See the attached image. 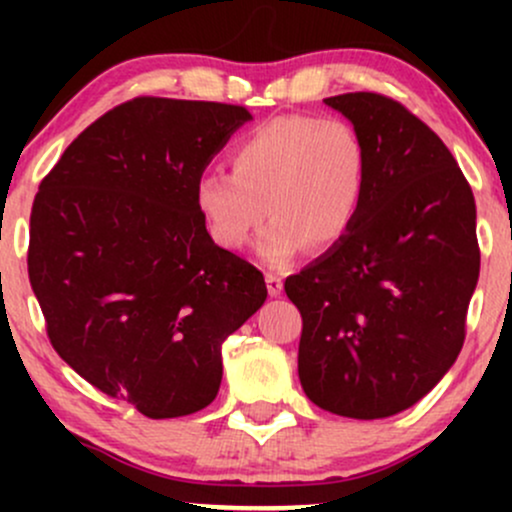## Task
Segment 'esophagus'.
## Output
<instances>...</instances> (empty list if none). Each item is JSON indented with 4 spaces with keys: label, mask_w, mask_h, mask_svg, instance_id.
<instances>
[{
    "label": "esophagus",
    "mask_w": 512,
    "mask_h": 512,
    "mask_svg": "<svg viewBox=\"0 0 512 512\" xmlns=\"http://www.w3.org/2000/svg\"><path fill=\"white\" fill-rule=\"evenodd\" d=\"M264 281H267V291H269V296H279V293L284 291V279H281L279 274L267 272V276H264Z\"/></svg>",
    "instance_id": "34e87169"
}]
</instances>
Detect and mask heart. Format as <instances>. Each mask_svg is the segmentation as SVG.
Masks as SVG:
<instances>
[{
	"label": "heart",
	"instance_id": "obj_1",
	"mask_svg": "<svg viewBox=\"0 0 512 512\" xmlns=\"http://www.w3.org/2000/svg\"><path fill=\"white\" fill-rule=\"evenodd\" d=\"M233 173L209 170L195 207L219 248L243 250L267 219L257 252L286 267L310 243L330 248L354 228L366 195L368 151L339 117L286 115L252 129L231 151Z\"/></svg>",
	"mask_w": 512,
	"mask_h": 512
}]
</instances>
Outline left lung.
Wrapping results in <instances>:
<instances>
[{
	"mask_svg": "<svg viewBox=\"0 0 512 512\" xmlns=\"http://www.w3.org/2000/svg\"><path fill=\"white\" fill-rule=\"evenodd\" d=\"M361 134L368 178L346 236L284 289L301 310L298 378L320 409L385 419L426 397L464 342L477 207L448 146L380 93L325 98Z\"/></svg>",
	"mask_w": 512,
	"mask_h": 512,
	"instance_id": "1",
	"label": "left lung"
}]
</instances>
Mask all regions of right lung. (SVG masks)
<instances>
[{
    "mask_svg": "<svg viewBox=\"0 0 512 512\" xmlns=\"http://www.w3.org/2000/svg\"><path fill=\"white\" fill-rule=\"evenodd\" d=\"M243 105L134 98L98 117L40 182L28 276L62 361L149 419L214 402L221 344L262 308L260 269L195 207Z\"/></svg>",
    "mask_w": 512,
    "mask_h": 512,
    "instance_id": "right-lung-1",
    "label": "right lung"
}]
</instances>
